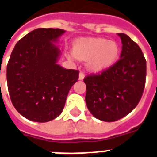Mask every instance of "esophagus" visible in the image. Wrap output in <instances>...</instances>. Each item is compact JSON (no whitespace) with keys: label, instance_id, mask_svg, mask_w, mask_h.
<instances>
[{"label":"esophagus","instance_id":"1","mask_svg":"<svg viewBox=\"0 0 157 157\" xmlns=\"http://www.w3.org/2000/svg\"><path fill=\"white\" fill-rule=\"evenodd\" d=\"M84 77H85V73L83 71H81L79 74V80H83Z\"/></svg>","mask_w":157,"mask_h":157}]
</instances>
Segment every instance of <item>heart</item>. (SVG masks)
<instances>
[{
  "mask_svg": "<svg viewBox=\"0 0 157 157\" xmlns=\"http://www.w3.org/2000/svg\"><path fill=\"white\" fill-rule=\"evenodd\" d=\"M119 52V47L115 42L104 38H83L74 42L73 54H69L68 57L87 61L89 70L100 72L116 63Z\"/></svg>",
  "mask_w": 157,
  "mask_h": 157,
  "instance_id": "b5f03b06",
  "label": "heart"
}]
</instances>
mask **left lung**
Listing matches in <instances>:
<instances>
[{
	"label": "left lung",
	"mask_w": 157,
	"mask_h": 157,
	"mask_svg": "<svg viewBox=\"0 0 157 157\" xmlns=\"http://www.w3.org/2000/svg\"><path fill=\"white\" fill-rule=\"evenodd\" d=\"M118 35L122 42L120 59L100 73L84 78L87 108L105 122L128 115L139 103L145 88L147 63L142 50L128 35Z\"/></svg>",
	"instance_id": "8db88e82"
}]
</instances>
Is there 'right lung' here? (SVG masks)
Instances as JSON below:
<instances>
[{
  "label": "right lung",
  "mask_w": 157,
  "mask_h": 157,
  "mask_svg": "<svg viewBox=\"0 0 157 157\" xmlns=\"http://www.w3.org/2000/svg\"><path fill=\"white\" fill-rule=\"evenodd\" d=\"M65 31L37 29L17 42L6 68L12 104L31 121L45 123L61 114L79 71L57 64L60 50L52 42Z\"/></svg>",
  "instance_id": "add662e5"
}]
</instances>
